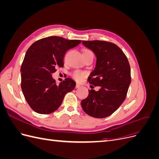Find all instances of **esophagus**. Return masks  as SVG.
I'll return each mask as SVG.
<instances>
[{"mask_svg": "<svg viewBox=\"0 0 159 159\" xmlns=\"http://www.w3.org/2000/svg\"><path fill=\"white\" fill-rule=\"evenodd\" d=\"M80 88V85L77 84V85H75V88Z\"/></svg>", "mask_w": 159, "mask_h": 159, "instance_id": "34e87169", "label": "esophagus"}]
</instances>
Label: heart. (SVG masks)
<instances>
[{
    "label": "heart",
    "mask_w": 159,
    "mask_h": 159,
    "mask_svg": "<svg viewBox=\"0 0 159 159\" xmlns=\"http://www.w3.org/2000/svg\"><path fill=\"white\" fill-rule=\"evenodd\" d=\"M87 51H89V50H85L84 52H87ZM72 77H73L74 79H75L76 81H81V80H82L83 78H84V77L85 76V73L84 71H74L73 73H72Z\"/></svg>",
    "instance_id": "obj_1"
}]
</instances>
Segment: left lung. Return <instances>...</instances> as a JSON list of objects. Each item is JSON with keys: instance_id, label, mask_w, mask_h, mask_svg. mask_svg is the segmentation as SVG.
Masks as SVG:
<instances>
[{"instance_id": "obj_1", "label": "left lung", "mask_w": 159, "mask_h": 159, "mask_svg": "<svg viewBox=\"0 0 159 159\" xmlns=\"http://www.w3.org/2000/svg\"><path fill=\"white\" fill-rule=\"evenodd\" d=\"M82 44L92 51L97 58L88 81L94 86H99V89L89 90L88 98L81 101V105L89 116L107 117L126 98L131 80L129 61L123 52L111 42L83 40Z\"/></svg>"}]
</instances>
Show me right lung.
<instances>
[{"mask_svg":"<svg viewBox=\"0 0 159 159\" xmlns=\"http://www.w3.org/2000/svg\"><path fill=\"white\" fill-rule=\"evenodd\" d=\"M81 40L50 36L38 40L28 49L21 66V88L30 107L40 114H49L60 107L64 95L74 90L75 82L66 78L59 85L52 78L57 67L64 66V57Z\"/></svg>","mask_w":159,"mask_h":159,"instance_id":"obj_1","label":"right lung"}]
</instances>
